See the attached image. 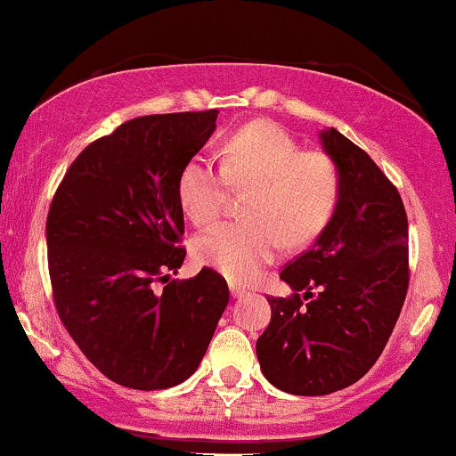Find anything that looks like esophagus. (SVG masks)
Masks as SVG:
<instances>
[{"mask_svg": "<svg viewBox=\"0 0 456 456\" xmlns=\"http://www.w3.org/2000/svg\"><path fill=\"white\" fill-rule=\"evenodd\" d=\"M229 290H232V297H244V295H247V290H244L242 286H238V284H229Z\"/></svg>", "mask_w": 456, "mask_h": 456, "instance_id": "obj_1", "label": "esophagus"}]
</instances>
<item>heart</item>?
Here are the masks:
<instances>
[{"instance_id":"heart-1","label":"heart","mask_w":456,"mask_h":456,"mask_svg":"<svg viewBox=\"0 0 456 456\" xmlns=\"http://www.w3.org/2000/svg\"><path fill=\"white\" fill-rule=\"evenodd\" d=\"M233 190H248L240 223H223L196 238L194 256L232 281H251L281 244L305 247L328 227L341 194L338 167L325 152L299 151L290 133L253 122L233 133L223 159L196 155L179 172V203L205 227L227 209Z\"/></svg>"}]
</instances>
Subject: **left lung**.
Masks as SVG:
<instances>
[{
  "instance_id": "obj_1",
  "label": "left lung",
  "mask_w": 456,
  "mask_h": 456,
  "mask_svg": "<svg viewBox=\"0 0 456 456\" xmlns=\"http://www.w3.org/2000/svg\"><path fill=\"white\" fill-rule=\"evenodd\" d=\"M319 137L341 175L337 209L313 247L280 273L295 292L268 297L271 323L256 345L266 380L295 395H328L361 380L380 358L409 290L400 191L337 128Z\"/></svg>"
}]
</instances>
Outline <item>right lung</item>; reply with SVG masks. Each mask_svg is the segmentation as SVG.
I'll list each match as a JSON object with an SVG mask.
<instances>
[{
	"instance_id": "right-lung-1",
	"label": "right lung",
	"mask_w": 456,
	"mask_h": 456,
	"mask_svg": "<svg viewBox=\"0 0 456 456\" xmlns=\"http://www.w3.org/2000/svg\"><path fill=\"white\" fill-rule=\"evenodd\" d=\"M216 118L209 109L128 119L76 157L52 199L56 310L85 356L128 389L188 380L227 308V281L214 268L167 281L185 260L179 172Z\"/></svg>"
}]
</instances>
